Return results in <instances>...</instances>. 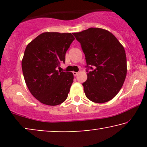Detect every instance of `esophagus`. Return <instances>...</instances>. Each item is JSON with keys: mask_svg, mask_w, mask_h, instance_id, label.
Segmentation results:
<instances>
[{"mask_svg": "<svg viewBox=\"0 0 147 147\" xmlns=\"http://www.w3.org/2000/svg\"><path fill=\"white\" fill-rule=\"evenodd\" d=\"M78 72H76V71H73V74H74V76H76L78 75Z\"/></svg>", "mask_w": 147, "mask_h": 147, "instance_id": "1", "label": "esophagus"}]
</instances>
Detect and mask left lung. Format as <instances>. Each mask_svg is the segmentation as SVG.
Wrapping results in <instances>:
<instances>
[{"mask_svg": "<svg viewBox=\"0 0 147 147\" xmlns=\"http://www.w3.org/2000/svg\"><path fill=\"white\" fill-rule=\"evenodd\" d=\"M73 35L85 54L88 78L82 85L86 96L96 103L110 101L119 92L126 76L123 46L113 34L100 28Z\"/></svg>", "mask_w": 147, "mask_h": 147, "instance_id": "1", "label": "left lung"}]
</instances>
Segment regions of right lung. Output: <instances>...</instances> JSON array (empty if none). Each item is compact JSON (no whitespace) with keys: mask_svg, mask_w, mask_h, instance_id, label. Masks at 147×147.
Listing matches in <instances>:
<instances>
[{"mask_svg":"<svg viewBox=\"0 0 147 147\" xmlns=\"http://www.w3.org/2000/svg\"><path fill=\"white\" fill-rule=\"evenodd\" d=\"M74 39L71 33L47 32L26 47L22 60L23 76L30 92L41 103L56 106L67 99L74 75L57 68L65 63V53Z\"/></svg>","mask_w":147,"mask_h":147,"instance_id":"1","label":"right lung"}]
</instances>
